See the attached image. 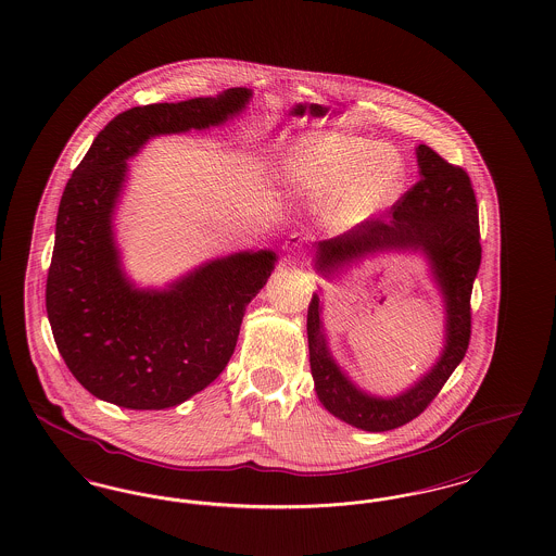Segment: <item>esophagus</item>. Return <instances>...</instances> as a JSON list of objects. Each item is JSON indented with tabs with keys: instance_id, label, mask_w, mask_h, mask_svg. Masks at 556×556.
<instances>
[{
	"instance_id": "1",
	"label": "esophagus",
	"mask_w": 556,
	"mask_h": 556,
	"mask_svg": "<svg viewBox=\"0 0 556 556\" xmlns=\"http://www.w3.org/2000/svg\"><path fill=\"white\" fill-rule=\"evenodd\" d=\"M295 245H298V243H295V239H288V241H286V248H295Z\"/></svg>"
}]
</instances>
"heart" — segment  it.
Listing matches in <instances>:
<instances>
[{
	"label": "heart",
	"mask_w": 556,
	"mask_h": 556,
	"mask_svg": "<svg viewBox=\"0 0 556 556\" xmlns=\"http://www.w3.org/2000/svg\"><path fill=\"white\" fill-rule=\"evenodd\" d=\"M273 177L293 193L318 198V223L344 233L386 211L404 186L394 150L354 135H306L273 162Z\"/></svg>",
	"instance_id": "obj_1"
}]
</instances>
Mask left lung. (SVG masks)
I'll list each match as a JSON object with an SVG mask.
<instances>
[{"instance_id":"1","label":"left lung","mask_w":556,"mask_h":556,"mask_svg":"<svg viewBox=\"0 0 556 556\" xmlns=\"http://www.w3.org/2000/svg\"><path fill=\"white\" fill-rule=\"evenodd\" d=\"M419 181L390 214L315 245V268L333 277L345 266L377 252H421L444 300V350L415 386L392 397L372 396L352 383L333 361L325 329L323 304L313 293L308 306L311 370L320 404L344 424L365 431H390L419 417L460 365L471 338V291L481 263L479 211L469 175L429 146H417Z\"/></svg>"}]
</instances>
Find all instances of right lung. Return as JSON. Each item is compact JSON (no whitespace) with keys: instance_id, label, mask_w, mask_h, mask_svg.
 <instances>
[{"instance_id":"1","label":"right lung","mask_w":556,"mask_h":556,"mask_svg":"<svg viewBox=\"0 0 556 556\" xmlns=\"http://www.w3.org/2000/svg\"><path fill=\"white\" fill-rule=\"evenodd\" d=\"M252 89L137 106L114 116L73 170L60 200L46 306L68 370L100 400L162 410L202 392L227 367L241 318L277 263L245 250L189 270L164 290L137 288L114 238L129 164L148 139L211 129L245 110Z\"/></svg>"}]
</instances>
